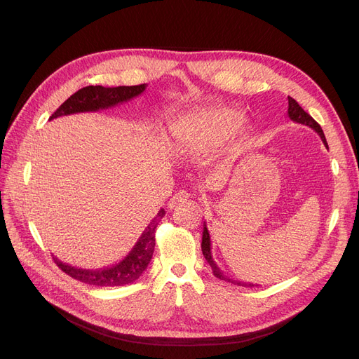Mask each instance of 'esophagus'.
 Here are the masks:
<instances>
[{
	"label": "esophagus",
	"mask_w": 359,
	"mask_h": 359,
	"mask_svg": "<svg viewBox=\"0 0 359 359\" xmlns=\"http://www.w3.org/2000/svg\"><path fill=\"white\" fill-rule=\"evenodd\" d=\"M189 194H187L186 191H179L177 194H175L173 196H172V199L168 201V208H175V206L177 205V203H180V202H184V201H187L189 199Z\"/></svg>",
	"instance_id": "obj_1"
}]
</instances>
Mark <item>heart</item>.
<instances>
[{
	"instance_id": "heart-1",
	"label": "heart",
	"mask_w": 359,
	"mask_h": 359,
	"mask_svg": "<svg viewBox=\"0 0 359 359\" xmlns=\"http://www.w3.org/2000/svg\"><path fill=\"white\" fill-rule=\"evenodd\" d=\"M243 122L244 118L240 111L217 107L175 122L170 128V134L179 145L206 149L231 138Z\"/></svg>"
}]
</instances>
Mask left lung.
I'll list each match as a JSON object with an SVG mask.
<instances>
[{"instance_id":"obj_1","label":"left lung","mask_w":359,"mask_h":359,"mask_svg":"<svg viewBox=\"0 0 359 359\" xmlns=\"http://www.w3.org/2000/svg\"><path fill=\"white\" fill-rule=\"evenodd\" d=\"M288 116L291 121L297 122V123H301V125H306V126H310L311 129H314L318 137L322 138L323 144L326 145L327 148V141H326V137L323 134V129L320 128V125L309 115V113L301 107L292 97H288ZM202 253H203V257L206 259V262L210 263V266L212 269V273L214 276H217L218 279H222V280H227V282H231V284H236V285H240V287H257L255 284H252V282H244V280H238V279H233L227 275H224L221 272V269L217 266V263L214 262L212 259V253H211V237H210V233H208V229H206V224L203 222V231H202Z\"/></svg>"}]
</instances>
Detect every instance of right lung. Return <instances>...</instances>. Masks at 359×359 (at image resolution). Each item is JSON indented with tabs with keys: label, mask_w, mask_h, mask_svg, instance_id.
Listing matches in <instances>:
<instances>
[{
	"label": "right lung",
	"mask_w": 359,
	"mask_h": 359,
	"mask_svg": "<svg viewBox=\"0 0 359 359\" xmlns=\"http://www.w3.org/2000/svg\"><path fill=\"white\" fill-rule=\"evenodd\" d=\"M147 88V84L140 86H119V87H102V86H88L77 93H74L69 99H67L49 121L72 115V113L83 111H97L109 109L119 103H125L134 99ZM165 215V211L161 208L158 214L148 224L135 246L116 265H111L103 269H81L75 268L61 262L58 257H53L55 263L61 271H64L71 278L84 282V284L94 287H122L130 282L137 280L142 272L147 269L148 263L153 257L156 246V229L161 218Z\"/></svg>",
	"instance_id": "add662e5"
}]
</instances>
